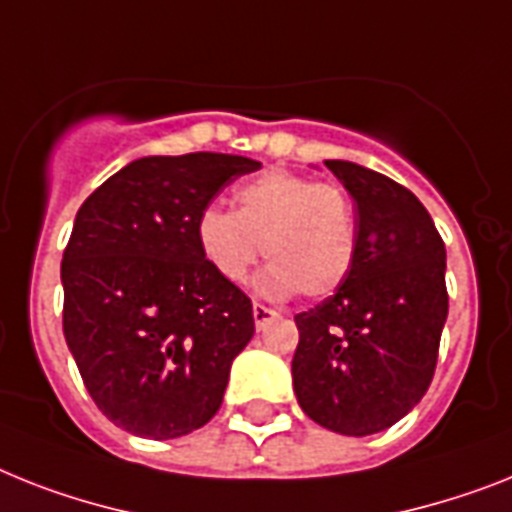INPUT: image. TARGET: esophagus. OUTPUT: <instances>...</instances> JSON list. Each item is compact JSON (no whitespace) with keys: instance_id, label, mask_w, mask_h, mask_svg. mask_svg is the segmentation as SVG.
<instances>
[{"instance_id":"1","label":"esophagus","mask_w":512,"mask_h":512,"mask_svg":"<svg viewBox=\"0 0 512 512\" xmlns=\"http://www.w3.org/2000/svg\"><path fill=\"white\" fill-rule=\"evenodd\" d=\"M277 311H274V308H266V306H261V303H253V322H256V329H266L269 327V324L274 322V319H277Z\"/></svg>"}]
</instances>
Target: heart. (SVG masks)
<instances>
[{"label":"heart","instance_id":"heart-1","mask_svg":"<svg viewBox=\"0 0 512 512\" xmlns=\"http://www.w3.org/2000/svg\"><path fill=\"white\" fill-rule=\"evenodd\" d=\"M235 209L206 206L196 219V246L211 272L240 285L261 246L272 264L259 290L287 298H327L356 261V211L340 185L285 170L261 172L235 190Z\"/></svg>","mask_w":512,"mask_h":512}]
</instances>
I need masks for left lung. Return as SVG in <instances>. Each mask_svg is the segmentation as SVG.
Listing matches in <instances>:
<instances>
[{
    "label": "left lung",
    "instance_id": "obj_1",
    "mask_svg": "<svg viewBox=\"0 0 512 512\" xmlns=\"http://www.w3.org/2000/svg\"><path fill=\"white\" fill-rule=\"evenodd\" d=\"M356 201V261L335 295L295 316L293 390L329 432L366 437L424 398L447 319L445 243L411 190L327 159Z\"/></svg>",
    "mask_w": 512,
    "mask_h": 512
}]
</instances>
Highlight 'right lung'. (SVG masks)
I'll use <instances>...</instances> for the list:
<instances>
[{
  "label": "right lung",
  "mask_w": 512,
  "mask_h": 512,
  "mask_svg": "<svg viewBox=\"0 0 512 512\" xmlns=\"http://www.w3.org/2000/svg\"><path fill=\"white\" fill-rule=\"evenodd\" d=\"M259 167L211 151L143 156L75 214L62 256L67 348L99 411L135 437H183L222 405L253 306L201 259L196 219Z\"/></svg>",
  "instance_id": "right-lung-1"
}]
</instances>
